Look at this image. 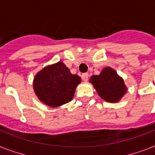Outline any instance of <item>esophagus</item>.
Returning <instances> with one entry per match:
<instances>
[{"instance_id": "obj_1", "label": "esophagus", "mask_w": 155, "mask_h": 155, "mask_svg": "<svg viewBox=\"0 0 155 155\" xmlns=\"http://www.w3.org/2000/svg\"><path fill=\"white\" fill-rule=\"evenodd\" d=\"M88 77H89V74H88V73H84V74H82V75H81V78H82V80H83L84 81H87Z\"/></svg>"}]
</instances>
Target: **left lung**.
<instances>
[{
    "label": "left lung",
    "mask_w": 155,
    "mask_h": 155,
    "mask_svg": "<svg viewBox=\"0 0 155 155\" xmlns=\"http://www.w3.org/2000/svg\"><path fill=\"white\" fill-rule=\"evenodd\" d=\"M90 81L99 95L107 102L119 101L127 91L123 79L110 67L104 68L99 75H93Z\"/></svg>",
    "instance_id": "8db88e82"
}]
</instances>
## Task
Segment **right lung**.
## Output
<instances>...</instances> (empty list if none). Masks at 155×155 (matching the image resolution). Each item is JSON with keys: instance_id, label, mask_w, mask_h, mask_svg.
I'll return each instance as SVG.
<instances>
[{"instance_id": "obj_1", "label": "right lung", "mask_w": 155, "mask_h": 155, "mask_svg": "<svg viewBox=\"0 0 155 155\" xmlns=\"http://www.w3.org/2000/svg\"><path fill=\"white\" fill-rule=\"evenodd\" d=\"M81 79L72 74L63 62L49 65L36 74L34 91L40 101L51 107L66 104L73 99L75 88Z\"/></svg>"}]
</instances>
